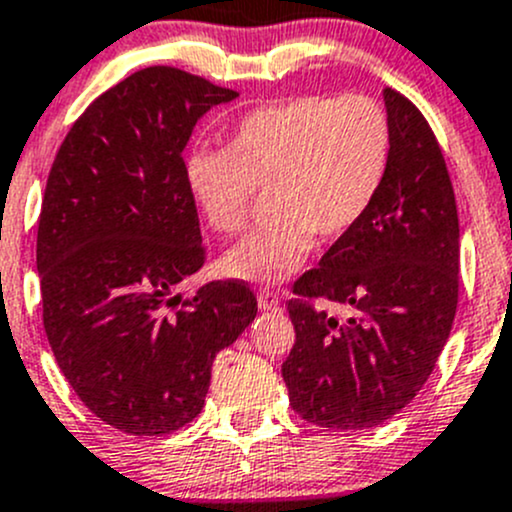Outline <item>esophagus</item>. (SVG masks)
I'll return each instance as SVG.
<instances>
[{
	"mask_svg": "<svg viewBox=\"0 0 512 512\" xmlns=\"http://www.w3.org/2000/svg\"><path fill=\"white\" fill-rule=\"evenodd\" d=\"M279 304H282V299H279V294L272 292V289H262V292L257 294V306H260V311H274L279 309Z\"/></svg>",
	"mask_w": 512,
	"mask_h": 512,
	"instance_id": "34e87169",
	"label": "esophagus"
}]
</instances>
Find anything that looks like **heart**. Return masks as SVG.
<instances>
[{"label":"heart","instance_id":"obj_1","mask_svg":"<svg viewBox=\"0 0 512 512\" xmlns=\"http://www.w3.org/2000/svg\"><path fill=\"white\" fill-rule=\"evenodd\" d=\"M392 157L390 117L373 98H301L255 107L233 127L225 152L186 159L184 181L218 233L245 225L255 186L272 218L220 257V272L282 282L309 257L314 238L348 235L378 198Z\"/></svg>","mask_w":512,"mask_h":512}]
</instances>
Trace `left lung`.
Segmentation results:
<instances>
[{
    "label": "left lung",
    "mask_w": 512,
    "mask_h": 512,
    "mask_svg": "<svg viewBox=\"0 0 512 512\" xmlns=\"http://www.w3.org/2000/svg\"><path fill=\"white\" fill-rule=\"evenodd\" d=\"M392 127L385 184L365 218L294 282L297 341L282 365L289 405L328 429L383 424L422 390L459 301V215L422 112L383 90ZM331 300L347 309L336 317Z\"/></svg>",
    "instance_id": "obj_1"
}]
</instances>
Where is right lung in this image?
Segmentation results:
<instances>
[{"instance_id": "add662e5", "label": "right lung", "mask_w": 512, "mask_h": 512, "mask_svg": "<svg viewBox=\"0 0 512 512\" xmlns=\"http://www.w3.org/2000/svg\"><path fill=\"white\" fill-rule=\"evenodd\" d=\"M238 98L152 66L102 93L58 149L36 240L43 328L75 395L110 427L159 437L201 414L218 351L257 314L242 282L176 294L201 270L184 149Z\"/></svg>"}]
</instances>
